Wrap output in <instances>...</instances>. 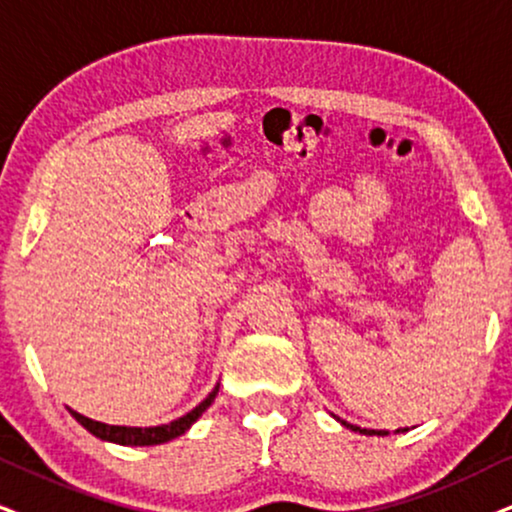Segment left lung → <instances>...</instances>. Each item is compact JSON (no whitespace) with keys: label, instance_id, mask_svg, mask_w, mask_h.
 Masks as SVG:
<instances>
[{"label":"left lung","instance_id":"left-lung-1","mask_svg":"<svg viewBox=\"0 0 512 512\" xmlns=\"http://www.w3.org/2000/svg\"><path fill=\"white\" fill-rule=\"evenodd\" d=\"M335 420H338L340 425H345L347 430H352V432H359V435H380V437H385V435H390V432L387 430H366V428H359V425H352V423H347V420H342V418H338L335 416ZM409 428H399V430H394V432H406Z\"/></svg>","mask_w":512,"mask_h":512}]
</instances>
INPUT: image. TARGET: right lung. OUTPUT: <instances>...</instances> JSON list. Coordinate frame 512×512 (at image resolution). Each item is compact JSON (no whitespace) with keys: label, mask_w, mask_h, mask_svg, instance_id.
Returning a JSON list of instances; mask_svg holds the SVG:
<instances>
[{"label":"right lung","mask_w":512,"mask_h":512,"mask_svg":"<svg viewBox=\"0 0 512 512\" xmlns=\"http://www.w3.org/2000/svg\"><path fill=\"white\" fill-rule=\"evenodd\" d=\"M217 392H219V383L212 387V392L203 401H200L196 409H191L186 416L172 420V423L155 425V428H127V425H108V423H101V420L82 416V413H77L73 409H68V411L84 430H89L94 437L103 439V442H113V444H122V446H153V444H165L174 437L184 435V432L189 430L191 425L210 409V404L215 401Z\"/></svg>","instance_id":"right-lung-1"}]
</instances>
